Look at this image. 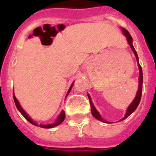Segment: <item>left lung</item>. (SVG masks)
<instances>
[{"label":"left lung","instance_id":"obj_1","mask_svg":"<svg viewBox=\"0 0 156 156\" xmlns=\"http://www.w3.org/2000/svg\"><path fill=\"white\" fill-rule=\"evenodd\" d=\"M121 30H122V31H123L124 35H126V39H127V41H128V44H129L131 49L133 50V53H134V55H135L137 61H138V67H139V78H138V82H139V83H138V92H137V94H136V96L135 98H134V100H133V102L129 104V106L128 107V108H127V110H126V116H124V118L122 119V120H125V119L127 118V117H128L131 113H133V112L135 111V109L138 108V104H139V103H140L141 96H142V92H143V69H142V67H141V66L139 65V62H138V54H137V52H136L135 49H134V48H133V44H132V42H133V39H132V37H131L130 34H129L128 30H126L125 28H121ZM88 97H89V100H90V107H91V113H92L93 116H94L95 118L97 119V120H99V121H103V122H106V121H104V119H102V117H101V116L100 115V113H99L97 110L95 109V106H94V104H92V101H91V100H90V97L89 95H88Z\"/></svg>","mask_w":156,"mask_h":156}]
</instances>
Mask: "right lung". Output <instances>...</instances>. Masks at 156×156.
<instances>
[{
	"instance_id": "add662e5",
	"label": "right lung",
	"mask_w": 156,
	"mask_h": 156,
	"mask_svg": "<svg viewBox=\"0 0 156 156\" xmlns=\"http://www.w3.org/2000/svg\"><path fill=\"white\" fill-rule=\"evenodd\" d=\"M73 85V83H72V85H71L70 88L69 89L68 93H67V95H66V96H67V95H69V93L70 92L71 88H72ZM13 100H14V103H15V105H16V107H17V108H18V111L20 112L21 114H22V115H23V116H24V117H25V118L27 119V121H29V122H30V123H31V124H32V125H34V126H38L37 124L35 123V121H33L32 119L30 118V116H28L27 114L26 113V112L24 111V110H23V108L21 107V105H20V104H19V102H18V100L16 99L15 95H14L13 92ZM65 117H66V112H64L63 110H62L61 113H60V115H59V116H58V117H57V119H56V121H55L54 123L49 124V125H40V126H40V127H41V128H46V129L53 128V127H55V126L60 125V124H61V122H62V121H64V120H65Z\"/></svg>"
}]
</instances>
